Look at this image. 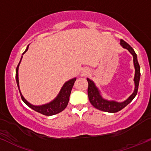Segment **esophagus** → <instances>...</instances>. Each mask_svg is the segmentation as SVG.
I'll return each mask as SVG.
<instances>
[{
	"label": "esophagus",
	"instance_id": "esophagus-1",
	"mask_svg": "<svg viewBox=\"0 0 151 151\" xmlns=\"http://www.w3.org/2000/svg\"><path fill=\"white\" fill-rule=\"evenodd\" d=\"M82 73H83V74H87L88 73V70H86V69H85V70H83V71H82Z\"/></svg>",
	"mask_w": 151,
	"mask_h": 151
}]
</instances>
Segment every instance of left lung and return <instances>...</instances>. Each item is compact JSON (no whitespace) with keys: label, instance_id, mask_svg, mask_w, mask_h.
I'll return each instance as SVG.
<instances>
[{"label":"left lung","instance_id":"obj_1","mask_svg":"<svg viewBox=\"0 0 151 151\" xmlns=\"http://www.w3.org/2000/svg\"><path fill=\"white\" fill-rule=\"evenodd\" d=\"M120 45L123 48L127 49L132 55L133 63H134V70H135L134 77V89L133 93L130 95L129 98L122 102H117L113 100L106 99L103 97L101 90L96 86V83L90 79L87 78V80L88 82V95L90 104L98 110L109 112V113H116V112L119 111L132 102V101L134 99L137 93L139 79H140V67H139L138 61H137V54L134 52V49L123 40H120Z\"/></svg>","mask_w":151,"mask_h":151}]
</instances>
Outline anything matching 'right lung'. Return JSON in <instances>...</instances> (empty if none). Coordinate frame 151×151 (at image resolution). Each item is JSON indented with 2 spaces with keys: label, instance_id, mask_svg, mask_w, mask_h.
Wrapping results in <instances>:
<instances>
[{
  "label": "right lung",
  "instance_id": "add662e5",
  "mask_svg": "<svg viewBox=\"0 0 151 151\" xmlns=\"http://www.w3.org/2000/svg\"><path fill=\"white\" fill-rule=\"evenodd\" d=\"M29 45H27L26 50L24 52L23 54H22L21 59H20L19 63L18 66L17 67V70H16V80H17V86H18L19 90L20 95H21V98L22 101H24L25 104L27 106H29V108H31L32 109H33L35 111L38 112V113H40L43 115L45 116H52L57 114L60 112L62 111L63 110H64L66 109V107L67 106L68 103L69 101V96H70L71 89H72L73 86H74V84L77 78L74 77V78L71 79V80L66 81L64 84L63 85L62 88L60 90L59 93L57 95V96L55 97L53 101H51L50 102L47 103V104L40 105V106H35V105H33L30 104L29 102H28L24 96H22L21 90H20L19 88V66L20 63H21L22 57L23 55L27 51L28 48H29Z\"/></svg>",
  "mask_w": 151,
  "mask_h": 151
}]
</instances>
